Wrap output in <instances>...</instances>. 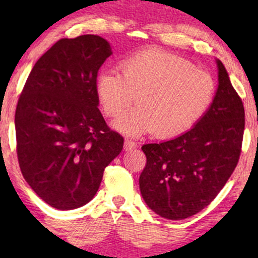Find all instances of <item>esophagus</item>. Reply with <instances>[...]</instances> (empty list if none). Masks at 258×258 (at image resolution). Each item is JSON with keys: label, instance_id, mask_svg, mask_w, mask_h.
Returning <instances> with one entry per match:
<instances>
[{"label": "esophagus", "instance_id": "1", "mask_svg": "<svg viewBox=\"0 0 258 258\" xmlns=\"http://www.w3.org/2000/svg\"><path fill=\"white\" fill-rule=\"evenodd\" d=\"M137 147V144L135 141H132V140H126L124 141V145H123V148L126 151H131L134 150V148Z\"/></svg>", "mask_w": 258, "mask_h": 258}]
</instances>
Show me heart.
<instances>
[{"label":"heart","instance_id":"1","mask_svg":"<svg viewBox=\"0 0 258 258\" xmlns=\"http://www.w3.org/2000/svg\"><path fill=\"white\" fill-rule=\"evenodd\" d=\"M96 95L108 117H118L136 98L139 106L114 122L121 132L136 136L153 131L168 139L188 131L207 112L216 81L188 59L152 48L124 58L119 74L101 72Z\"/></svg>","mask_w":258,"mask_h":258}]
</instances>
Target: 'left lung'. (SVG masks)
Masks as SVG:
<instances>
[{"mask_svg":"<svg viewBox=\"0 0 258 258\" xmlns=\"http://www.w3.org/2000/svg\"><path fill=\"white\" fill-rule=\"evenodd\" d=\"M217 67V92L196 126L170 141L142 146L146 166L140 189L161 217L183 220L209 206L240 160L243 102L220 59Z\"/></svg>","mask_w":258,"mask_h":258,"instance_id":"1","label":"left lung"}]
</instances>
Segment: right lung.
I'll list each match as a JSON object with an SVG mask.
<instances>
[{
	"label": "right lung",
	"mask_w": 258,
	"mask_h": 258,
	"mask_svg": "<svg viewBox=\"0 0 258 258\" xmlns=\"http://www.w3.org/2000/svg\"><path fill=\"white\" fill-rule=\"evenodd\" d=\"M111 48L105 38H61L33 66L18 98L17 158L49 206L74 210L93 199L123 137L98 110L96 80Z\"/></svg>",
	"instance_id": "obj_1"
}]
</instances>
